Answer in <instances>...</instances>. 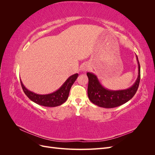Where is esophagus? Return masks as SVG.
<instances>
[{
	"mask_svg": "<svg viewBox=\"0 0 155 155\" xmlns=\"http://www.w3.org/2000/svg\"><path fill=\"white\" fill-rule=\"evenodd\" d=\"M90 69V67H89V65L87 63H84L82 64V66L81 67V71L84 72H87V70H88Z\"/></svg>",
	"mask_w": 155,
	"mask_h": 155,
	"instance_id": "obj_1",
	"label": "esophagus"
}]
</instances>
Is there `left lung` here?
Masks as SVG:
<instances>
[{
  "instance_id": "left-lung-1",
  "label": "left lung",
  "mask_w": 155,
  "mask_h": 155,
  "mask_svg": "<svg viewBox=\"0 0 155 155\" xmlns=\"http://www.w3.org/2000/svg\"><path fill=\"white\" fill-rule=\"evenodd\" d=\"M138 64V75L135 83L130 87L119 91H111L103 86L94 74L87 72L88 78V97L92 103L100 107L114 108L129 101L137 92L140 80V66Z\"/></svg>"
}]
</instances>
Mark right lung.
Returning <instances> with one entry per match:
<instances>
[{
    "mask_svg": "<svg viewBox=\"0 0 155 155\" xmlns=\"http://www.w3.org/2000/svg\"><path fill=\"white\" fill-rule=\"evenodd\" d=\"M78 77V74L70 76L58 90L48 94H38L29 91L23 85L21 79V83L23 91L30 100L42 106L54 107L62 105L67 100L70 88Z\"/></svg>",
    "mask_w": 155,
    "mask_h": 155,
    "instance_id": "obj_1",
    "label": "right lung"
}]
</instances>
